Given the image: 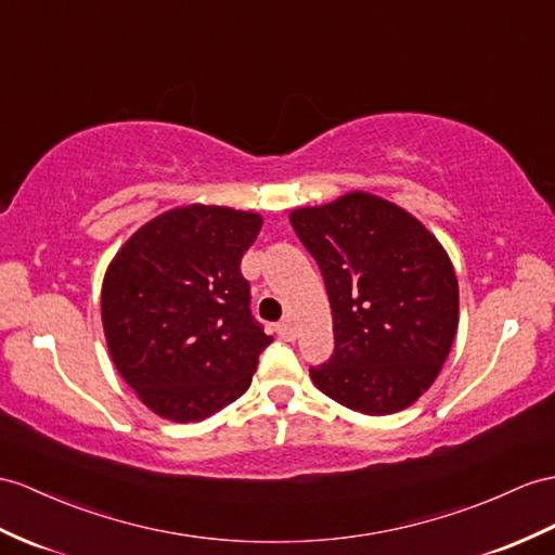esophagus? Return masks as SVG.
Wrapping results in <instances>:
<instances>
[{
    "instance_id": "esophagus-1",
    "label": "esophagus",
    "mask_w": 555,
    "mask_h": 555,
    "mask_svg": "<svg viewBox=\"0 0 555 555\" xmlns=\"http://www.w3.org/2000/svg\"><path fill=\"white\" fill-rule=\"evenodd\" d=\"M278 334H280L285 341H294V339H296V330H294L292 320H282V322L278 324Z\"/></svg>"
}]
</instances>
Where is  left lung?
Listing matches in <instances>:
<instances>
[{
  "mask_svg": "<svg viewBox=\"0 0 555 555\" xmlns=\"http://www.w3.org/2000/svg\"><path fill=\"white\" fill-rule=\"evenodd\" d=\"M289 221L322 270L334 320V353L310 367V379L353 412L410 408L436 382L456 336L448 251L410 211L362 191L294 209Z\"/></svg>",
  "mask_w": 555,
  "mask_h": 555,
  "instance_id": "left-lung-1",
  "label": "left lung"
}]
</instances>
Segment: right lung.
I'll list each match as a JSON object with an SVG mask.
<instances>
[{"label":"right lung","mask_w":555,"mask_h":555,"mask_svg":"<svg viewBox=\"0 0 555 555\" xmlns=\"http://www.w3.org/2000/svg\"><path fill=\"white\" fill-rule=\"evenodd\" d=\"M263 219L188 205L141 225L105 270L101 318L111 358L147 410L202 422L251 384L273 341L249 310L240 261Z\"/></svg>","instance_id":"add662e5"}]
</instances>
